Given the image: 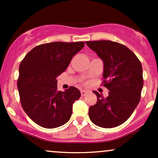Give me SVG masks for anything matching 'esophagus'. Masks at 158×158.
Masks as SVG:
<instances>
[{"label":"esophagus","mask_w":158,"mask_h":158,"mask_svg":"<svg viewBox=\"0 0 158 158\" xmlns=\"http://www.w3.org/2000/svg\"><path fill=\"white\" fill-rule=\"evenodd\" d=\"M87 94V91H85V90H81V95L82 96V97H84V96H85Z\"/></svg>","instance_id":"obj_1"}]
</instances>
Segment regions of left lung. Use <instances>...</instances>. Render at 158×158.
<instances>
[{
    "instance_id": "left-lung-1",
    "label": "left lung",
    "mask_w": 158,
    "mask_h": 158,
    "mask_svg": "<svg viewBox=\"0 0 158 158\" xmlns=\"http://www.w3.org/2000/svg\"><path fill=\"white\" fill-rule=\"evenodd\" d=\"M86 44L103 61V86L109 90L106 98L94 91L97 102L89 108L90 119L102 128L117 127L129 118L140 100L142 64L131 50L119 43L101 40Z\"/></svg>"
}]
</instances>
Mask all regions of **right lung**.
Instances as JSON below:
<instances>
[{"label": "right lung", "mask_w": 158, "mask_h": 158, "mask_svg": "<svg viewBox=\"0 0 158 158\" xmlns=\"http://www.w3.org/2000/svg\"><path fill=\"white\" fill-rule=\"evenodd\" d=\"M84 45L83 41L40 44L21 61L17 83L21 104L27 116L39 126L54 128L70 119L73 104L81 93L73 86L64 91L58 90L56 78Z\"/></svg>", "instance_id": "1"}]
</instances>
